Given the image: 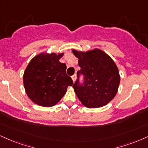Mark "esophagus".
Segmentation results:
<instances>
[{
	"label": "esophagus",
	"mask_w": 148,
	"mask_h": 148,
	"mask_svg": "<svg viewBox=\"0 0 148 148\" xmlns=\"http://www.w3.org/2000/svg\"><path fill=\"white\" fill-rule=\"evenodd\" d=\"M72 79H73V82H75V79H76V75L75 74V75H73L72 76Z\"/></svg>",
	"instance_id": "esophagus-1"
}]
</instances>
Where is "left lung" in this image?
<instances>
[{
	"instance_id": "1",
	"label": "left lung",
	"mask_w": 148,
	"mask_h": 148,
	"mask_svg": "<svg viewBox=\"0 0 148 148\" xmlns=\"http://www.w3.org/2000/svg\"><path fill=\"white\" fill-rule=\"evenodd\" d=\"M81 69L73 85L82 103L89 108H99L108 103L116 95L120 82L117 66L110 56L100 49L87 52L73 50ZM82 74L84 82H79Z\"/></svg>"
}]
</instances>
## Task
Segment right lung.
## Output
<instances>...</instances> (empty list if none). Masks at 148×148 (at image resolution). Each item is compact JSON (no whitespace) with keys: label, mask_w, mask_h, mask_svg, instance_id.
Wrapping results in <instances>:
<instances>
[{"label":"right lung","mask_w":148,"mask_h":148,"mask_svg":"<svg viewBox=\"0 0 148 148\" xmlns=\"http://www.w3.org/2000/svg\"><path fill=\"white\" fill-rule=\"evenodd\" d=\"M63 53L38 55L25 69L23 82L29 99L41 106L51 107L60 101L67 87L73 84L66 73V66L59 61Z\"/></svg>","instance_id":"1"}]
</instances>
